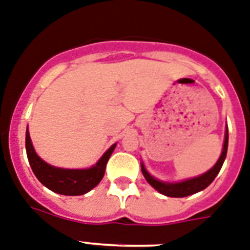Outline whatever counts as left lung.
I'll use <instances>...</instances> for the list:
<instances>
[{
	"label": "left lung",
	"instance_id": "8db88e82",
	"mask_svg": "<svg viewBox=\"0 0 250 250\" xmlns=\"http://www.w3.org/2000/svg\"><path fill=\"white\" fill-rule=\"evenodd\" d=\"M228 140H229V134H228V126L227 131H225V140H224V146H223V153H221L219 161L216 162L214 167L208 170L206 173L201 174L200 177H195L191 180L182 181L178 183H169V182H162V181L155 180L154 177L150 176L148 173V170L146 169L144 164L142 163V172L146 177V180L150 186L154 187L158 192H161L162 195L168 196V197H186V196L193 195L196 192H200L205 189L210 185L212 181L215 180V177L217 173L220 172L223 163L227 158V151H228Z\"/></svg>",
	"mask_w": 250,
	"mask_h": 250
}]
</instances>
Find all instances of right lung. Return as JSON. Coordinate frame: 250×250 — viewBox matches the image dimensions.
<instances>
[{
	"label": "right lung",
	"instance_id": "1",
	"mask_svg": "<svg viewBox=\"0 0 250 250\" xmlns=\"http://www.w3.org/2000/svg\"><path fill=\"white\" fill-rule=\"evenodd\" d=\"M25 146H26V154L30 167L33 169L36 178L46 188L61 195L80 196L91 191L93 187L101 182L108 158L112 154L116 144L111 146L93 167L87 168V169H64V168L53 167L50 164L45 163L35 153V149L30 139L29 130H26Z\"/></svg>",
	"mask_w": 250,
	"mask_h": 250
}]
</instances>
